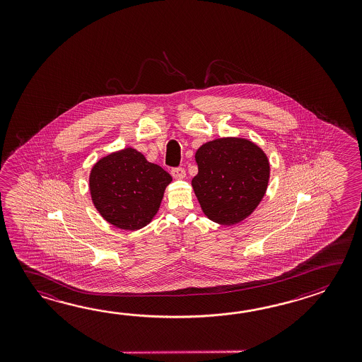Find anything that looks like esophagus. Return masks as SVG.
<instances>
[{
  "label": "esophagus",
  "instance_id": "34e87169",
  "mask_svg": "<svg viewBox=\"0 0 362 362\" xmlns=\"http://www.w3.org/2000/svg\"><path fill=\"white\" fill-rule=\"evenodd\" d=\"M170 173H172V176L175 178H177V180H182L186 176V172H185L184 168H173V170H170Z\"/></svg>",
  "mask_w": 362,
  "mask_h": 362
}]
</instances>
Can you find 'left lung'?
<instances>
[{"mask_svg":"<svg viewBox=\"0 0 362 362\" xmlns=\"http://www.w3.org/2000/svg\"><path fill=\"white\" fill-rule=\"evenodd\" d=\"M198 175L192 185L209 220L233 225L254 212L265 195L269 160L260 147L245 139H217L195 153Z\"/></svg>","mask_w":362,"mask_h":362,"instance_id":"1","label":"left lung"}]
</instances>
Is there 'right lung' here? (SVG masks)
Masks as SVG:
<instances>
[{
    "label": "right lung",
    "instance_id": "obj_1",
    "mask_svg": "<svg viewBox=\"0 0 362 362\" xmlns=\"http://www.w3.org/2000/svg\"><path fill=\"white\" fill-rule=\"evenodd\" d=\"M170 173L127 147L102 158L89 177L93 203L116 228L137 230L153 220L170 184Z\"/></svg>",
    "mask_w": 362,
    "mask_h": 362
}]
</instances>
